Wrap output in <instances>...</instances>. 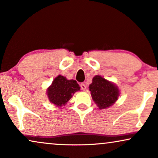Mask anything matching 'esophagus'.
<instances>
[{
    "mask_svg": "<svg viewBox=\"0 0 158 158\" xmlns=\"http://www.w3.org/2000/svg\"><path fill=\"white\" fill-rule=\"evenodd\" d=\"M81 89L83 90H86V85L84 83H81Z\"/></svg>",
    "mask_w": 158,
    "mask_h": 158,
    "instance_id": "34e87169",
    "label": "esophagus"
}]
</instances>
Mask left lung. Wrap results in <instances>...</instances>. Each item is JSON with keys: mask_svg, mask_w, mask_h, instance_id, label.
I'll list each match as a JSON object with an SVG mask.
<instances>
[{"mask_svg": "<svg viewBox=\"0 0 158 158\" xmlns=\"http://www.w3.org/2000/svg\"><path fill=\"white\" fill-rule=\"evenodd\" d=\"M92 98L100 109H105L114 105L120 95L118 86L101 75H96L89 85Z\"/></svg>", "mask_w": 158, "mask_h": 158, "instance_id": "8db88e82", "label": "left lung"}]
</instances>
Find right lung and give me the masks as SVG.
Listing matches in <instances>:
<instances>
[{"label": "right lung", "mask_w": 158, "mask_h": 158, "mask_svg": "<svg viewBox=\"0 0 158 158\" xmlns=\"http://www.w3.org/2000/svg\"><path fill=\"white\" fill-rule=\"evenodd\" d=\"M81 90V87L75 80H68L66 77L59 75L53 80L47 89L49 102L61 108L65 106L75 92Z\"/></svg>", "instance_id": "1"}]
</instances>
